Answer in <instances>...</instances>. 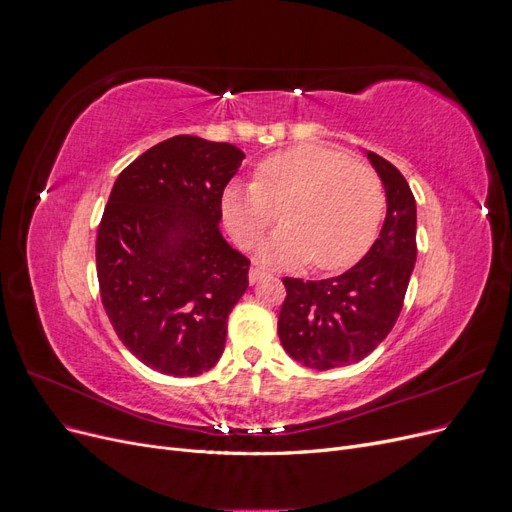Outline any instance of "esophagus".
Here are the masks:
<instances>
[{"label": "esophagus", "instance_id": "34e87169", "mask_svg": "<svg viewBox=\"0 0 512 512\" xmlns=\"http://www.w3.org/2000/svg\"><path fill=\"white\" fill-rule=\"evenodd\" d=\"M267 277V273L262 271V269H250V275H247V280H250V284L254 286V284H258L260 280H265Z\"/></svg>", "mask_w": 512, "mask_h": 512}]
</instances>
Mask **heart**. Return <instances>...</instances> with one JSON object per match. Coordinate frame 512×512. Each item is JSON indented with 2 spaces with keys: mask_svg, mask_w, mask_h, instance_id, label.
Returning <instances> with one entry per match:
<instances>
[{
  "mask_svg": "<svg viewBox=\"0 0 512 512\" xmlns=\"http://www.w3.org/2000/svg\"><path fill=\"white\" fill-rule=\"evenodd\" d=\"M386 198L378 175L344 151L303 143L273 153L256 168L254 183H228L220 211L241 247H254L280 220L286 226L262 243L258 260L271 267H352L374 245Z\"/></svg>",
  "mask_w": 512,
  "mask_h": 512,
  "instance_id": "obj_1",
  "label": "heart"
}]
</instances>
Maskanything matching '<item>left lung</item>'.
Wrapping results in <instances>:
<instances>
[{
	"label": "left lung",
	"instance_id": "1",
	"mask_svg": "<svg viewBox=\"0 0 512 512\" xmlns=\"http://www.w3.org/2000/svg\"><path fill=\"white\" fill-rule=\"evenodd\" d=\"M386 194L380 237L346 273L303 282L284 277L286 299L277 335L294 361L318 371L363 361L391 333L416 262V203L408 181L374 151H365Z\"/></svg>",
	"mask_w": 512,
	"mask_h": 512
}]
</instances>
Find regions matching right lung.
I'll return each instance as SVG.
<instances>
[{
  "label": "right lung",
  "instance_id": "obj_1",
  "mask_svg": "<svg viewBox=\"0 0 512 512\" xmlns=\"http://www.w3.org/2000/svg\"><path fill=\"white\" fill-rule=\"evenodd\" d=\"M243 158L230 143L173 136L123 168L108 196L102 305L123 346L160 374L200 376L224 352L250 260L222 237L220 198Z\"/></svg>",
  "mask_w": 512,
  "mask_h": 512
}]
</instances>
